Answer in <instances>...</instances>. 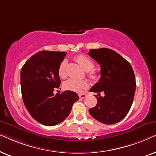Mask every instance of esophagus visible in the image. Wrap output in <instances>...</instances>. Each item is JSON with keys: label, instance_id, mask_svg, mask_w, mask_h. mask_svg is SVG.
<instances>
[{"label": "esophagus", "instance_id": "esophagus-1", "mask_svg": "<svg viewBox=\"0 0 156 156\" xmlns=\"http://www.w3.org/2000/svg\"><path fill=\"white\" fill-rule=\"evenodd\" d=\"M78 96H79L80 98H85L86 97V95L84 94V93H80V94H78Z\"/></svg>", "mask_w": 156, "mask_h": 156}]
</instances>
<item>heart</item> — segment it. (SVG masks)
Here are the masks:
<instances>
[{
	"label": "heart",
	"mask_w": 156,
	"mask_h": 156,
	"mask_svg": "<svg viewBox=\"0 0 156 156\" xmlns=\"http://www.w3.org/2000/svg\"><path fill=\"white\" fill-rule=\"evenodd\" d=\"M76 62L80 64V66L87 71V75L90 79L96 80L98 78V73L96 71L93 70L95 64L92 60L89 58L88 57L84 55H79L75 58ZM66 66H67V61L66 60H63L60 63L58 68V73L59 76L62 78H66ZM64 88L66 90L73 91V92L80 93L83 91L88 87V83L86 80H76L74 78H69L66 80L63 83Z\"/></svg>",
	"instance_id": "b5f03b06"
}]
</instances>
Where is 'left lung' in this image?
<instances>
[{
	"instance_id": "left-lung-1",
	"label": "left lung",
	"mask_w": 156,
	"mask_h": 156,
	"mask_svg": "<svg viewBox=\"0 0 156 156\" xmlns=\"http://www.w3.org/2000/svg\"><path fill=\"white\" fill-rule=\"evenodd\" d=\"M88 55L101 65V77L90 91L97 105L89 110L90 115L105 124H114L123 119L129 112L136 92V78L128 61L111 49H91ZM101 92L104 97H100Z\"/></svg>"
}]
</instances>
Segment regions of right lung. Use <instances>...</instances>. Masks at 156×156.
<instances>
[{"instance_id":"right-lung-1","label":"right lung","mask_w":156,"mask_h":156,"mask_svg":"<svg viewBox=\"0 0 156 156\" xmlns=\"http://www.w3.org/2000/svg\"><path fill=\"white\" fill-rule=\"evenodd\" d=\"M66 52L40 51L26 62L20 71L23 100L30 115L48 126L61 123L69 115L78 95L71 90L54 95L61 84L58 68Z\"/></svg>"}]
</instances>
